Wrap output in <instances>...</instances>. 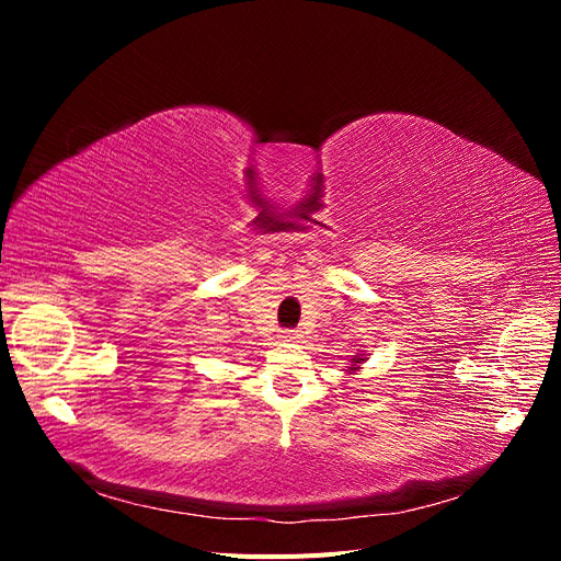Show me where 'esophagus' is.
Here are the masks:
<instances>
[{"label":"esophagus","mask_w":561,"mask_h":561,"mask_svg":"<svg viewBox=\"0 0 561 561\" xmlns=\"http://www.w3.org/2000/svg\"><path fill=\"white\" fill-rule=\"evenodd\" d=\"M280 339H283V342H295V339H299V334H297V330H285L280 334Z\"/></svg>","instance_id":"obj_1"}]
</instances>
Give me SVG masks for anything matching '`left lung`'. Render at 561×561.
Returning a JSON list of instances; mask_svg holds the SVG:
<instances>
[{"mask_svg":"<svg viewBox=\"0 0 561 561\" xmlns=\"http://www.w3.org/2000/svg\"><path fill=\"white\" fill-rule=\"evenodd\" d=\"M363 358H360V355H353V363H360ZM351 369H358V367H351Z\"/></svg>","mask_w":561,"mask_h":561,"instance_id":"obj_1","label":"left lung"}]
</instances>
